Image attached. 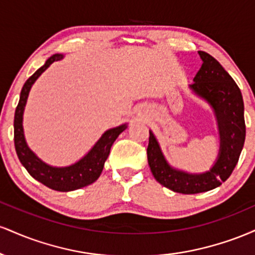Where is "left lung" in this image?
I'll use <instances>...</instances> for the list:
<instances>
[{
  "label": "left lung",
  "instance_id": "1",
  "mask_svg": "<svg viewBox=\"0 0 255 255\" xmlns=\"http://www.w3.org/2000/svg\"><path fill=\"white\" fill-rule=\"evenodd\" d=\"M199 55L203 64L189 87L211 105L217 118L221 145L216 163L203 174L177 170L168 164L151 130L148 137L147 160L152 175L166 188L182 194L211 191L227 181L238 164L246 137L244 99L239 86L215 57L205 51Z\"/></svg>",
  "mask_w": 255,
  "mask_h": 255
}]
</instances>
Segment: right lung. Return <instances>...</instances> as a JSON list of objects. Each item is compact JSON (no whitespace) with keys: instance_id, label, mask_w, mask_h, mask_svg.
Segmentation results:
<instances>
[{"instance_id":"add662e5","label":"right lung","mask_w":255,"mask_h":255,"mask_svg":"<svg viewBox=\"0 0 255 255\" xmlns=\"http://www.w3.org/2000/svg\"><path fill=\"white\" fill-rule=\"evenodd\" d=\"M62 58L63 55H52L46 60L43 67L37 69L34 74L26 80L22 86L19 104H17L15 115H14V145H15V151L19 160L32 177L54 191L71 192L89 186L101 176L105 160L110 153L111 146L120 134L127 128V125H121L105 131L86 156L74 164L63 166V168L48 165L28 148L24 135V128H22V115H24L28 93H30L32 85L39 78V75L52 62L60 61Z\"/></svg>"}]
</instances>
